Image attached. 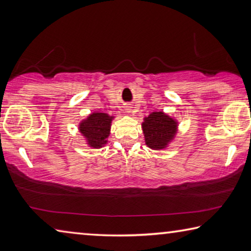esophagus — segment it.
I'll use <instances>...</instances> for the list:
<instances>
[{
    "label": "esophagus",
    "instance_id": "34e87169",
    "mask_svg": "<svg viewBox=\"0 0 251 251\" xmlns=\"http://www.w3.org/2000/svg\"><path fill=\"white\" fill-rule=\"evenodd\" d=\"M127 113H132V109H129V108H127Z\"/></svg>",
    "mask_w": 251,
    "mask_h": 251
}]
</instances>
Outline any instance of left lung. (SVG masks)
I'll return each instance as SVG.
<instances>
[{
    "label": "left lung",
    "instance_id": "obj_1",
    "mask_svg": "<svg viewBox=\"0 0 251 251\" xmlns=\"http://www.w3.org/2000/svg\"><path fill=\"white\" fill-rule=\"evenodd\" d=\"M176 122L162 111H154L142 124L146 145L153 150L166 147L176 132Z\"/></svg>",
    "mask_w": 251,
    "mask_h": 251
}]
</instances>
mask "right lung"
Wrapping results in <instances>:
<instances>
[{"label":"right lung","mask_w":251,"mask_h":251,"mask_svg":"<svg viewBox=\"0 0 251 251\" xmlns=\"http://www.w3.org/2000/svg\"><path fill=\"white\" fill-rule=\"evenodd\" d=\"M113 117L105 113H93L86 121H82L79 125L81 134L87 138V142L91 147L98 149L107 143L109 136L110 123Z\"/></svg>","instance_id":"right-lung-1"}]
</instances>
